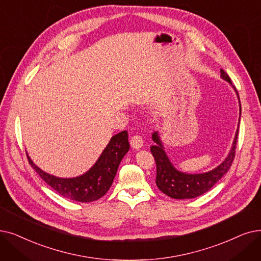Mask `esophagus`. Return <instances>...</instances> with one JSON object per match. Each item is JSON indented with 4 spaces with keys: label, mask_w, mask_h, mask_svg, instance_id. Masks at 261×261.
I'll list each match as a JSON object with an SVG mask.
<instances>
[{
    "label": "esophagus",
    "mask_w": 261,
    "mask_h": 261,
    "mask_svg": "<svg viewBox=\"0 0 261 261\" xmlns=\"http://www.w3.org/2000/svg\"><path fill=\"white\" fill-rule=\"evenodd\" d=\"M130 143H131V146L133 147V148H135V149L142 148V146L144 144L142 137H140V135H138V134L133 135V137L131 138V140H130Z\"/></svg>",
    "instance_id": "esophagus-1"
}]
</instances>
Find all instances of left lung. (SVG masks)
Listing matches in <instances>:
<instances>
[{"label":"left lung","instance_id":"1","mask_svg":"<svg viewBox=\"0 0 261 261\" xmlns=\"http://www.w3.org/2000/svg\"><path fill=\"white\" fill-rule=\"evenodd\" d=\"M221 76L225 81L231 84L229 75L223 69H221ZM234 88V87H233ZM236 90V89H234ZM237 93V92H236ZM238 96V93H237ZM239 98V96H238ZM240 101V100H239ZM240 115H241V105H240ZM239 128V127H238ZM238 139V130L232 143V147L226 156L225 160L212 171L202 174H186L179 172L174 167L172 162L169 161L164 147L159 137V133L155 131L152 134V140L155 143L150 147V151L155 160L156 165V178L155 184L161 192L167 196L176 199L185 198H195L208 192L218 181L228 172L236 153V145Z\"/></svg>","mask_w":261,"mask_h":261}]
</instances>
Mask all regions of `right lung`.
<instances>
[{"label":"right lung","instance_id":"add662e5","mask_svg":"<svg viewBox=\"0 0 261 261\" xmlns=\"http://www.w3.org/2000/svg\"><path fill=\"white\" fill-rule=\"evenodd\" d=\"M129 148L128 132L117 133L111 139L94 166L85 174L74 178H60L43 172L34 164L28 153L27 155L31 166L60 195L74 201L90 202L101 198L109 191L119 163Z\"/></svg>","mask_w":261,"mask_h":261}]
</instances>
